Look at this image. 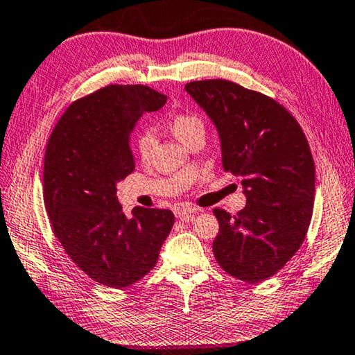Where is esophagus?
<instances>
[{
	"label": "esophagus",
	"instance_id": "34e87169",
	"mask_svg": "<svg viewBox=\"0 0 355 355\" xmlns=\"http://www.w3.org/2000/svg\"><path fill=\"white\" fill-rule=\"evenodd\" d=\"M196 212H198V209H195V208H178V209H174V214H176L178 219H181V220H190L196 214Z\"/></svg>",
	"mask_w": 355,
	"mask_h": 355
}]
</instances>
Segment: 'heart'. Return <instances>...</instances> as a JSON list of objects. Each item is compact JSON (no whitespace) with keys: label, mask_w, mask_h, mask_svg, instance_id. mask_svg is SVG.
<instances>
[{"label":"heart","mask_w":355,"mask_h":355,"mask_svg":"<svg viewBox=\"0 0 355 355\" xmlns=\"http://www.w3.org/2000/svg\"><path fill=\"white\" fill-rule=\"evenodd\" d=\"M170 128L174 136L181 141V143H187L195 133H205L203 121L195 114H178L173 117L170 122ZM157 136L155 132L150 128H146L136 136V152L141 157V160H149L152 157V152L155 149Z\"/></svg>","instance_id":"b5f03b06"}]
</instances>
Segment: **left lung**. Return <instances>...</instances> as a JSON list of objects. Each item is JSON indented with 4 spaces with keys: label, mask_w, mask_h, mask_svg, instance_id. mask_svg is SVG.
<instances>
[{
    "label": "left lung",
    "mask_w": 355,
    "mask_h": 355,
    "mask_svg": "<svg viewBox=\"0 0 355 355\" xmlns=\"http://www.w3.org/2000/svg\"><path fill=\"white\" fill-rule=\"evenodd\" d=\"M219 135L222 165L239 178L246 206L216 208L212 250L228 275L260 282L293 257L306 236L315 193L314 160L291 114L271 98L223 79L185 85Z\"/></svg>",
    "instance_id": "left-lung-1"
}]
</instances>
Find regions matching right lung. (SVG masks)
<instances>
[{
    "label": "right lung",
    "instance_id": "right-lung-1",
    "mask_svg": "<svg viewBox=\"0 0 355 355\" xmlns=\"http://www.w3.org/2000/svg\"><path fill=\"white\" fill-rule=\"evenodd\" d=\"M166 96L146 85H107L71 105L49 139L44 205L53 233L87 276L128 287L154 268L174 216L135 208L123 214L117 184L135 170L130 139L144 112Z\"/></svg>",
    "mask_w": 355,
    "mask_h": 355
}]
</instances>
